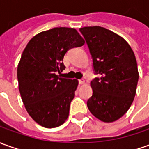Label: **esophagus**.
<instances>
[{"label":"esophagus","mask_w":149,"mask_h":149,"mask_svg":"<svg viewBox=\"0 0 149 149\" xmlns=\"http://www.w3.org/2000/svg\"><path fill=\"white\" fill-rule=\"evenodd\" d=\"M79 84H84L85 83V79H81L79 80Z\"/></svg>","instance_id":"1"}]
</instances>
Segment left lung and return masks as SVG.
I'll return each instance as SVG.
<instances>
[{
    "label": "left lung",
    "instance_id": "8db88e82",
    "mask_svg": "<svg viewBox=\"0 0 149 149\" xmlns=\"http://www.w3.org/2000/svg\"><path fill=\"white\" fill-rule=\"evenodd\" d=\"M93 60L95 78L92 96L87 102L96 118L113 123L127 112L134 100L139 79L135 56L123 38L109 30L94 26L79 29Z\"/></svg>",
    "mask_w": 149,
    "mask_h": 149
}]
</instances>
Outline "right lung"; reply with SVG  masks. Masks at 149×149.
I'll return each mask as SVG.
<instances>
[{"instance_id":"obj_1","label":"right lung","mask_w":149,"mask_h":149,"mask_svg":"<svg viewBox=\"0 0 149 149\" xmlns=\"http://www.w3.org/2000/svg\"><path fill=\"white\" fill-rule=\"evenodd\" d=\"M74 28L55 27L35 36L26 46L17 70L18 88L32 119L46 128L59 127L69 116L79 82L61 78L69 49L84 45Z\"/></svg>"}]
</instances>
